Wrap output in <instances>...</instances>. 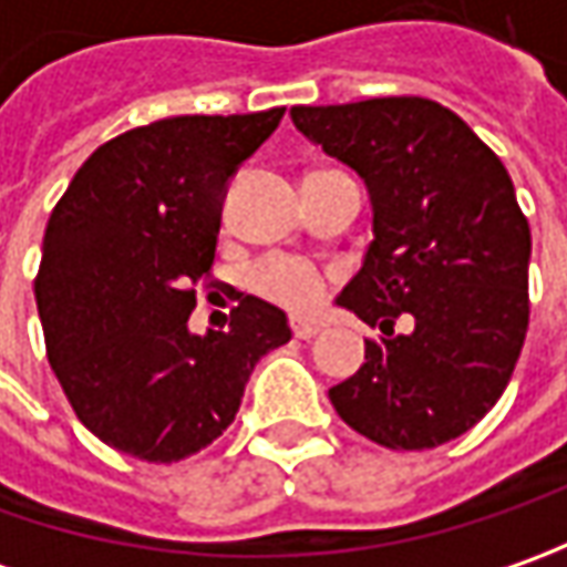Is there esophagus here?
Wrapping results in <instances>:
<instances>
[{
    "label": "esophagus",
    "instance_id": "1",
    "mask_svg": "<svg viewBox=\"0 0 567 567\" xmlns=\"http://www.w3.org/2000/svg\"><path fill=\"white\" fill-rule=\"evenodd\" d=\"M290 331H293V338L309 340L318 334V324L316 321H306V318H293V321H290Z\"/></svg>",
    "mask_w": 567,
    "mask_h": 567
}]
</instances>
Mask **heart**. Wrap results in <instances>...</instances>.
Instances as JSON below:
<instances>
[{
	"label": "heart",
	"instance_id": "b5f03b06",
	"mask_svg": "<svg viewBox=\"0 0 567 567\" xmlns=\"http://www.w3.org/2000/svg\"><path fill=\"white\" fill-rule=\"evenodd\" d=\"M249 284L255 293H261L277 306L296 309V312L312 309L328 290L324 271H318L316 265L299 261V258H268V261L255 265Z\"/></svg>",
	"mask_w": 567,
	"mask_h": 567
}]
</instances>
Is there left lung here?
<instances>
[{
  "mask_svg": "<svg viewBox=\"0 0 567 567\" xmlns=\"http://www.w3.org/2000/svg\"><path fill=\"white\" fill-rule=\"evenodd\" d=\"M290 116L372 198L375 239L338 306L384 338L365 340V362L328 398L375 445H445L495 406L527 338L530 224L512 176L435 100L293 106ZM401 315L414 328L394 336Z\"/></svg>",
  "mask_w": 567,
  "mask_h": 567,
  "instance_id": "8db88e82",
  "label": "left lung"
}]
</instances>
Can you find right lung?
Wrapping results in <instances>:
<instances>
[{"instance_id": "obj_1", "label": "right lung", "mask_w": 567, "mask_h": 567, "mask_svg": "<svg viewBox=\"0 0 567 567\" xmlns=\"http://www.w3.org/2000/svg\"><path fill=\"white\" fill-rule=\"evenodd\" d=\"M284 106L173 116L100 144L50 214L33 280L47 357L78 420L147 464L198 454L236 420L255 362L287 316L239 293L227 331H188L210 280L227 179Z\"/></svg>"}]
</instances>
